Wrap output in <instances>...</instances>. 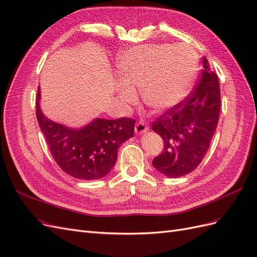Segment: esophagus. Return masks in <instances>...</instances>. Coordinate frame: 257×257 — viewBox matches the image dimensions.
Masks as SVG:
<instances>
[{
  "instance_id": "34e87169",
  "label": "esophagus",
  "mask_w": 257,
  "mask_h": 257,
  "mask_svg": "<svg viewBox=\"0 0 257 257\" xmlns=\"http://www.w3.org/2000/svg\"><path fill=\"white\" fill-rule=\"evenodd\" d=\"M148 131H149V126H148V124H146L144 121H139L136 123L135 125L136 134H144V133H147Z\"/></svg>"
}]
</instances>
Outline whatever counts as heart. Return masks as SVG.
Listing matches in <instances>:
<instances>
[{
	"mask_svg": "<svg viewBox=\"0 0 257 257\" xmlns=\"http://www.w3.org/2000/svg\"><path fill=\"white\" fill-rule=\"evenodd\" d=\"M119 96L126 103L142 91L144 103L161 112L177 105L189 92L196 76L197 54L188 45H144L119 57Z\"/></svg>",
	"mask_w": 257,
	"mask_h": 257,
	"instance_id": "1",
	"label": "heart"
}]
</instances>
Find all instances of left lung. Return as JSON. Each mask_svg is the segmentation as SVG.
Listing matches in <instances>:
<instances>
[{
    "instance_id": "1",
    "label": "left lung",
    "mask_w": 257,
    "mask_h": 257,
    "mask_svg": "<svg viewBox=\"0 0 257 257\" xmlns=\"http://www.w3.org/2000/svg\"><path fill=\"white\" fill-rule=\"evenodd\" d=\"M204 69L195 88L181 103L153 122L152 130L164 142V150L152 165L168 178L192 173L203 161L213 137L221 109L219 78L203 60Z\"/></svg>"
}]
</instances>
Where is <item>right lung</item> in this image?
Returning a JSON list of instances; mask_svg holds the SVG:
<instances>
[{"instance_id":"right-lung-1","label":"right lung","mask_w":257,"mask_h":257,"mask_svg":"<svg viewBox=\"0 0 257 257\" xmlns=\"http://www.w3.org/2000/svg\"><path fill=\"white\" fill-rule=\"evenodd\" d=\"M41 89L36 96V116L54 161L67 175L96 180L110 173L119 147L134 136L135 120L96 118L79 128L68 127L46 116L41 109Z\"/></svg>"}]
</instances>
